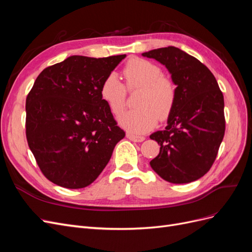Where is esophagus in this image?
<instances>
[{
  "instance_id": "34e87169",
  "label": "esophagus",
  "mask_w": 252,
  "mask_h": 252,
  "mask_svg": "<svg viewBox=\"0 0 252 252\" xmlns=\"http://www.w3.org/2000/svg\"><path fill=\"white\" fill-rule=\"evenodd\" d=\"M126 136L127 139H129L130 141H133V142H143L145 140L144 136H139V135H134L132 133H126Z\"/></svg>"
}]
</instances>
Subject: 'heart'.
<instances>
[{
  "label": "heart",
  "instance_id": "obj_1",
  "mask_svg": "<svg viewBox=\"0 0 252 252\" xmlns=\"http://www.w3.org/2000/svg\"><path fill=\"white\" fill-rule=\"evenodd\" d=\"M123 77L127 89H141V93L136 100L139 108L122 113L118 118L119 124L129 132H147L156 126L158 117L165 119L170 113L175 101L174 84L163 77L158 65L138 58L126 64ZM100 94L113 114H119L124 109L126 88L116 73L105 78Z\"/></svg>",
  "mask_w": 252,
  "mask_h": 252
}]
</instances>
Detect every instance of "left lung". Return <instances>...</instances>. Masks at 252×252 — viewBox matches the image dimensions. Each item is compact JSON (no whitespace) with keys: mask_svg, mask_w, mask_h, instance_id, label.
<instances>
[{"mask_svg":"<svg viewBox=\"0 0 252 252\" xmlns=\"http://www.w3.org/2000/svg\"><path fill=\"white\" fill-rule=\"evenodd\" d=\"M142 56L164 65L177 86L165 129L150 135L161 146L151 168L173 184L199 180L210 169L224 138L222 91L208 68L180 48H158Z\"/></svg>","mask_w":252,"mask_h":252,"instance_id":"8db88e82","label":"left lung"}]
</instances>
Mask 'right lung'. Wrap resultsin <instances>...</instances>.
<instances>
[{
    "label": "right lung",
    "mask_w": 252,
    "mask_h": 252,
    "mask_svg": "<svg viewBox=\"0 0 252 252\" xmlns=\"http://www.w3.org/2000/svg\"><path fill=\"white\" fill-rule=\"evenodd\" d=\"M125 58L71 56L36 78L26 98V138L43 174L55 184L90 185L125 136L100 94L105 78Z\"/></svg>",
    "instance_id": "1"
}]
</instances>
